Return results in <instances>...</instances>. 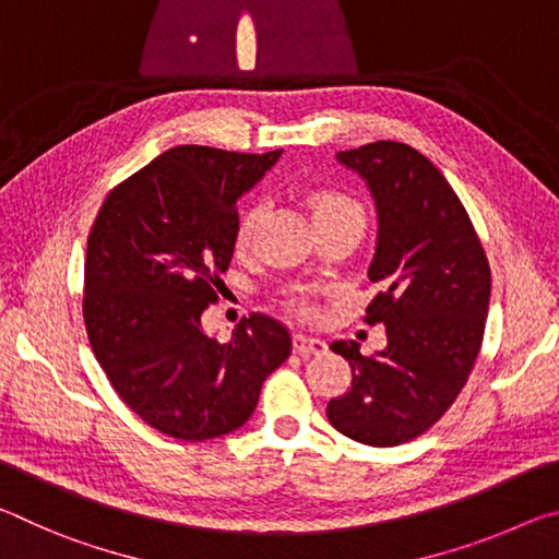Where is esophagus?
Returning <instances> with one entry per match:
<instances>
[{
  "label": "esophagus",
  "instance_id": "obj_1",
  "mask_svg": "<svg viewBox=\"0 0 559 559\" xmlns=\"http://www.w3.org/2000/svg\"><path fill=\"white\" fill-rule=\"evenodd\" d=\"M293 349H296L298 355L308 357V355H323L328 345L323 343V340L318 337H308V335H296L293 337Z\"/></svg>",
  "mask_w": 559,
  "mask_h": 559
}]
</instances>
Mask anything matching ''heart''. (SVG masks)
<instances>
[{
	"label": "heart",
	"mask_w": 559,
	"mask_h": 559,
	"mask_svg": "<svg viewBox=\"0 0 559 559\" xmlns=\"http://www.w3.org/2000/svg\"><path fill=\"white\" fill-rule=\"evenodd\" d=\"M310 206H313L316 219H320V216H333V214H362L355 200H349V197L343 192H335V189H316V192L310 194ZM253 222H257V212L253 210L241 214L239 226H236V246H239V249H243V246L249 243ZM300 313H308V308L300 306Z\"/></svg>",
	"instance_id": "b5f03b06"
}]
</instances>
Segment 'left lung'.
Masks as SVG:
<instances>
[{
	"instance_id": "left-lung-1",
	"label": "left lung",
	"mask_w": 559,
	"mask_h": 559,
	"mask_svg": "<svg viewBox=\"0 0 559 559\" xmlns=\"http://www.w3.org/2000/svg\"><path fill=\"white\" fill-rule=\"evenodd\" d=\"M367 179L380 216L370 281L382 290L365 323H384L386 347L362 355L337 340L353 384L328 402L333 427L367 447H400L456 402L476 362L490 300V266L466 206L419 150L377 140L337 153Z\"/></svg>"
}]
</instances>
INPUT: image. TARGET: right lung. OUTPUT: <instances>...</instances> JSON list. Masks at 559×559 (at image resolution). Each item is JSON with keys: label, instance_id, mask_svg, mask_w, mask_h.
Here are the masks:
<instances>
[{"label": "right lung", "instance_id": "1", "mask_svg": "<svg viewBox=\"0 0 559 559\" xmlns=\"http://www.w3.org/2000/svg\"><path fill=\"white\" fill-rule=\"evenodd\" d=\"M281 153L173 147L112 187L91 226L83 323L93 355L120 400L173 439L243 427L290 355L288 328L263 313L241 318L229 343L202 330L234 257L236 200Z\"/></svg>", "mask_w": 559, "mask_h": 559}]
</instances>
